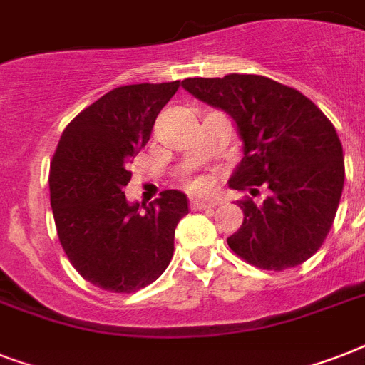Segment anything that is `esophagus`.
Instances as JSON below:
<instances>
[{"mask_svg":"<svg viewBox=\"0 0 365 365\" xmlns=\"http://www.w3.org/2000/svg\"><path fill=\"white\" fill-rule=\"evenodd\" d=\"M208 208H216V202H212V200H200V199L191 200V210H208Z\"/></svg>","mask_w":365,"mask_h":365,"instance_id":"34e87169","label":"esophagus"}]
</instances>
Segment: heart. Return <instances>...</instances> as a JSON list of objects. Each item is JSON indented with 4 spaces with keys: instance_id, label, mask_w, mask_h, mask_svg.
I'll use <instances>...</instances> for the list:
<instances>
[{
    "instance_id": "obj_1",
    "label": "heart",
    "mask_w": 365,
    "mask_h": 365,
    "mask_svg": "<svg viewBox=\"0 0 365 365\" xmlns=\"http://www.w3.org/2000/svg\"><path fill=\"white\" fill-rule=\"evenodd\" d=\"M183 185L193 193H206L212 187V180L208 176H185Z\"/></svg>"
}]
</instances>
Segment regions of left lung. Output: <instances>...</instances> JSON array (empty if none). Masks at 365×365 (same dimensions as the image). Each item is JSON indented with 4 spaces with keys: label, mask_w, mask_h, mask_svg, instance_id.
Here are the masks:
<instances>
[{
    "label": "left lung",
    "mask_w": 365,
    "mask_h": 365,
    "mask_svg": "<svg viewBox=\"0 0 365 365\" xmlns=\"http://www.w3.org/2000/svg\"><path fill=\"white\" fill-rule=\"evenodd\" d=\"M182 85L239 126L244 157L229 185L252 195L257 185L271 189L261 205L239 200L244 222L229 248L265 271L301 265L328 237L343 193L345 160L335 126L305 94L269 77L229 73Z\"/></svg>",
    "instance_id": "8db88e82"
}]
</instances>
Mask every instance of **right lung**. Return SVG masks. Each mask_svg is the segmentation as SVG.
<instances>
[{
  "mask_svg": "<svg viewBox=\"0 0 365 365\" xmlns=\"http://www.w3.org/2000/svg\"><path fill=\"white\" fill-rule=\"evenodd\" d=\"M180 81L117 87L66 126L51 160L48 187L58 240L87 282L132 294L165 272L187 197L166 189L149 202L125 197L132 157L149 142L155 119Z\"/></svg>",
  "mask_w": 365,
  "mask_h": 365,
  "instance_id": "obj_1",
  "label": "right lung"
}]
</instances>
